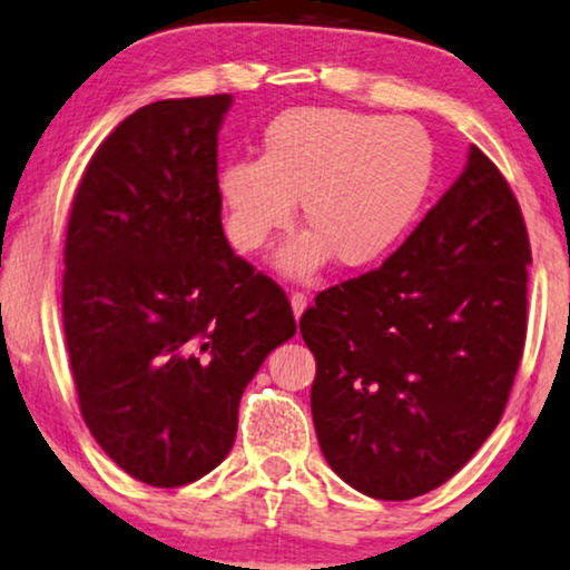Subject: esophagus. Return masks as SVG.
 I'll use <instances>...</instances> for the list:
<instances>
[{"label": "esophagus", "mask_w": 570, "mask_h": 570, "mask_svg": "<svg viewBox=\"0 0 570 570\" xmlns=\"http://www.w3.org/2000/svg\"><path fill=\"white\" fill-rule=\"evenodd\" d=\"M288 302H292V309H294V317L296 320L302 317L304 309H306V304H309V299H306L304 292H292V296H288Z\"/></svg>", "instance_id": "esophagus-1"}]
</instances>
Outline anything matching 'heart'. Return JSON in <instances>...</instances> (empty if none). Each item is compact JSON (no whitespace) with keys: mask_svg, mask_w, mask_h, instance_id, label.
I'll use <instances>...</instances> for the list:
<instances>
[{"mask_svg":"<svg viewBox=\"0 0 570 570\" xmlns=\"http://www.w3.org/2000/svg\"><path fill=\"white\" fill-rule=\"evenodd\" d=\"M433 144L419 121L383 119L337 106L278 114L261 157L220 169L225 230L243 253L264 248L294 220V200L312 233L282 250L278 266L306 276L334 256L340 266L373 264L403 236L426 197Z\"/></svg>","mask_w":570,"mask_h":570,"instance_id":"obj_1","label":"heart"}]
</instances>
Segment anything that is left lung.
Listing matches in <instances>:
<instances>
[{"label": "left lung", "mask_w": 570, "mask_h": 570, "mask_svg": "<svg viewBox=\"0 0 570 570\" xmlns=\"http://www.w3.org/2000/svg\"><path fill=\"white\" fill-rule=\"evenodd\" d=\"M530 240L480 149L381 268L302 314L322 454L357 492L403 502L451 480L508 405L528 332Z\"/></svg>", "instance_id": "8db88e82"}]
</instances>
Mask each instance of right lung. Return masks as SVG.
I'll return each mask as SVG.
<instances>
[{
  "label": "right lung",
  "mask_w": 570,
  "mask_h": 570,
  "mask_svg": "<svg viewBox=\"0 0 570 570\" xmlns=\"http://www.w3.org/2000/svg\"><path fill=\"white\" fill-rule=\"evenodd\" d=\"M233 98H167L90 157L66 233L62 327L86 426L134 480L183 487L236 441L238 403L294 337L284 288L233 253L218 131Z\"/></svg>",
  "instance_id": "right-lung-1"
}]
</instances>
